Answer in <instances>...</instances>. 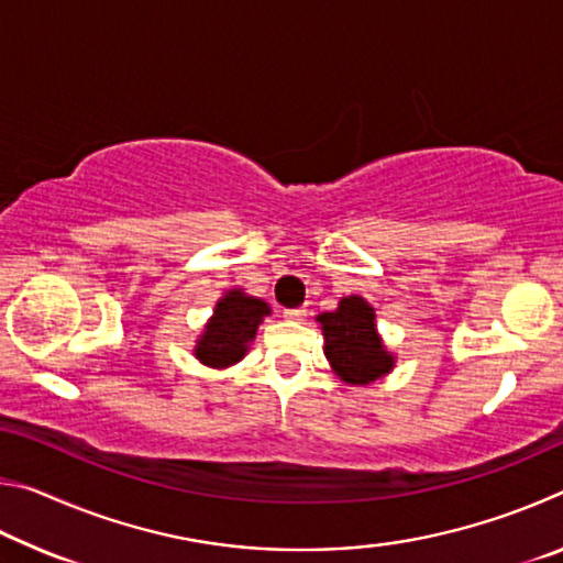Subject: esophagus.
<instances>
[{
  "mask_svg": "<svg viewBox=\"0 0 563 563\" xmlns=\"http://www.w3.org/2000/svg\"><path fill=\"white\" fill-rule=\"evenodd\" d=\"M305 308H288V310H283V318L285 320H290V322H298V320H302L305 318Z\"/></svg>",
  "mask_w": 563,
  "mask_h": 563,
  "instance_id": "34e87169",
  "label": "esophagus"
}]
</instances>
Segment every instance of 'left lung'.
Instances as JSON below:
<instances>
[{"label":"left lung","mask_w":563,"mask_h":563,"mask_svg":"<svg viewBox=\"0 0 563 563\" xmlns=\"http://www.w3.org/2000/svg\"><path fill=\"white\" fill-rule=\"evenodd\" d=\"M318 320L325 332V355L345 383L369 385L393 369V357L375 332V312L357 295L342 298L335 312H322Z\"/></svg>","instance_id":"8db88e82"}]
</instances>
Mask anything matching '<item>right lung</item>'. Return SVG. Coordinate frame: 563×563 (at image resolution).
<instances>
[{"mask_svg":"<svg viewBox=\"0 0 563 563\" xmlns=\"http://www.w3.org/2000/svg\"><path fill=\"white\" fill-rule=\"evenodd\" d=\"M268 312L271 308L263 300L231 290L216 305L213 318L198 340L196 357L211 367L233 365L245 355L247 342L255 338V330Z\"/></svg>","mask_w":563,"mask_h":563,"instance_id":"right-lung-1","label":"right lung"}]
</instances>
